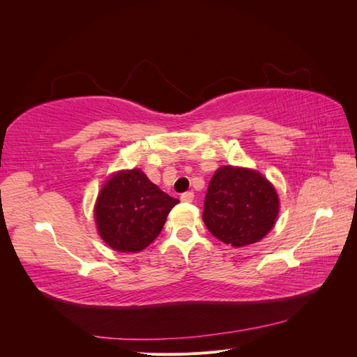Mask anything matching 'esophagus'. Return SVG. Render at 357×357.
<instances>
[{
    "label": "esophagus",
    "instance_id": "obj_1",
    "mask_svg": "<svg viewBox=\"0 0 357 357\" xmlns=\"http://www.w3.org/2000/svg\"><path fill=\"white\" fill-rule=\"evenodd\" d=\"M180 199H181L183 202H192V201H193V192H185V193H181Z\"/></svg>",
    "mask_w": 357,
    "mask_h": 357
}]
</instances>
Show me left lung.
<instances>
[{
	"label": "left lung",
	"mask_w": 357,
	"mask_h": 357,
	"mask_svg": "<svg viewBox=\"0 0 357 357\" xmlns=\"http://www.w3.org/2000/svg\"><path fill=\"white\" fill-rule=\"evenodd\" d=\"M277 214V192L257 171L222 167L214 172L202 219L215 238L234 247L253 244L273 229Z\"/></svg>",
	"instance_id": "8db88e82"
}]
</instances>
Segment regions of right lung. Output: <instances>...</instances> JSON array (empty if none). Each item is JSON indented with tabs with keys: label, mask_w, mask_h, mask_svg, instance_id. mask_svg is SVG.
Wrapping results in <instances>:
<instances>
[{
	"label": "right lung",
	"mask_w": 357,
	"mask_h": 357,
	"mask_svg": "<svg viewBox=\"0 0 357 357\" xmlns=\"http://www.w3.org/2000/svg\"><path fill=\"white\" fill-rule=\"evenodd\" d=\"M177 202L143 171L117 172L105 183L95 205L98 232L117 252H139L160 234Z\"/></svg>",
	"instance_id": "add662e5"
}]
</instances>
